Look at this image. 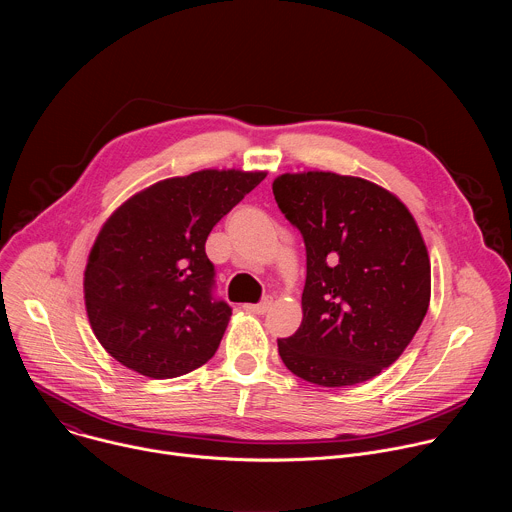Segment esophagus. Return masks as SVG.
<instances>
[{"label":"esophagus","instance_id":"esophagus-1","mask_svg":"<svg viewBox=\"0 0 512 512\" xmlns=\"http://www.w3.org/2000/svg\"><path fill=\"white\" fill-rule=\"evenodd\" d=\"M271 298H267V300H263V302H259V304H245L243 308L247 310V312H253V314H265L269 308H271Z\"/></svg>","mask_w":512,"mask_h":512}]
</instances>
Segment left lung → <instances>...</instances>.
<instances>
[{"label":"left lung","instance_id":"1","mask_svg":"<svg viewBox=\"0 0 512 512\" xmlns=\"http://www.w3.org/2000/svg\"><path fill=\"white\" fill-rule=\"evenodd\" d=\"M273 196L306 243L302 324L277 340L285 367L322 387L383 373L419 330L431 296L425 241L383 186L334 172L281 174Z\"/></svg>","mask_w":512,"mask_h":512}]
</instances>
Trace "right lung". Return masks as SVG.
<instances>
[{"label": "right lung", "mask_w": 512, "mask_h": 512, "mask_svg": "<svg viewBox=\"0 0 512 512\" xmlns=\"http://www.w3.org/2000/svg\"><path fill=\"white\" fill-rule=\"evenodd\" d=\"M267 172L200 170L127 198L101 227L85 267V306L101 346L150 379L212 358L231 308L212 298V227Z\"/></svg>", "instance_id": "obj_1"}]
</instances>
